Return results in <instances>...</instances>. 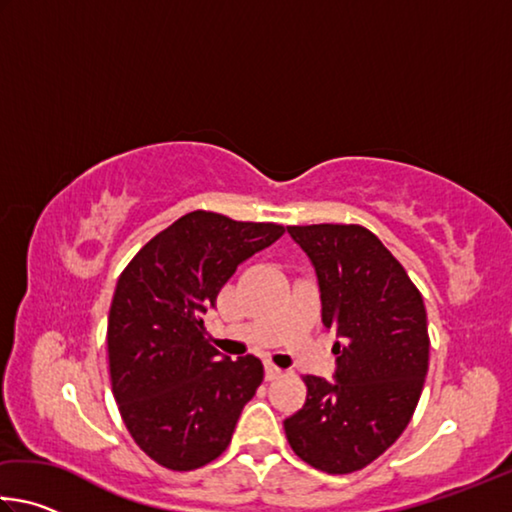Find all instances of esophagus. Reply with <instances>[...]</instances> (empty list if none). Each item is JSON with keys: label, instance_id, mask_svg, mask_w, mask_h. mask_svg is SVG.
<instances>
[{"label": "esophagus", "instance_id": "1", "mask_svg": "<svg viewBox=\"0 0 512 512\" xmlns=\"http://www.w3.org/2000/svg\"><path fill=\"white\" fill-rule=\"evenodd\" d=\"M277 377H282V368H277L275 363L268 361V363H266V379L273 381V379H277Z\"/></svg>", "mask_w": 512, "mask_h": 512}]
</instances>
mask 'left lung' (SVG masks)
I'll list each match as a JSON object with an SVG mask.
<instances>
[{
  "mask_svg": "<svg viewBox=\"0 0 512 512\" xmlns=\"http://www.w3.org/2000/svg\"><path fill=\"white\" fill-rule=\"evenodd\" d=\"M316 271L334 379L307 375V402L284 420L293 452L327 474L375 461L409 424L429 368L427 311L404 266L361 225H289Z\"/></svg>",
  "mask_w": 512,
  "mask_h": 512,
  "instance_id": "obj_1",
  "label": "left lung"
}]
</instances>
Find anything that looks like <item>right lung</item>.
Wrapping results in <instances>:
<instances>
[{"instance_id":"1","label":"right lung","mask_w":512,"mask_h":512,"mask_svg":"<svg viewBox=\"0 0 512 512\" xmlns=\"http://www.w3.org/2000/svg\"><path fill=\"white\" fill-rule=\"evenodd\" d=\"M282 225L189 212L119 275L108 316L112 395L142 452L187 472L219 458L264 379L253 354L232 361L207 341L203 316L223 284Z\"/></svg>"}]
</instances>
